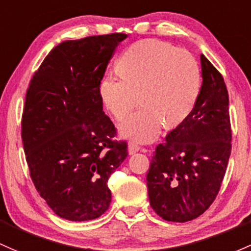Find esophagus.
Masks as SVG:
<instances>
[{
    "instance_id": "1",
    "label": "esophagus",
    "mask_w": 251,
    "mask_h": 251,
    "mask_svg": "<svg viewBox=\"0 0 251 251\" xmlns=\"http://www.w3.org/2000/svg\"><path fill=\"white\" fill-rule=\"evenodd\" d=\"M127 149H128V154L132 155V154H134V152L139 151V150H141V147H139L138 144L134 143V142H128Z\"/></svg>"
}]
</instances>
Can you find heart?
Wrapping results in <instances>:
<instances>
[{
	"label": "heart",
	"instance_id": "obj_1",
	"mask_svg": "<svg viewBox=\"0 0 251 251\" xmlns=\"http://www.w3.org/2000/svg\"><path fill=\"white\" fill-rule=\"evenodd\" d=\"M119 72L108 73L100 84L105 107L123 120L138 102L143 107L120 126L121 133L137 142L157 137L163 124L174 127L194 109L201 88L197 61L185 50L159 39H146L126 49Z\"/></svg>",
	"mask_w": 251,
	"mask_h": 251
}]
</instances>
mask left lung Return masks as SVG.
<instances>
[{
	"label": "left lung",
	"instance_id": "8db88e82",
	"mask_svg": "<svg viewBox=\"0 0 251 251\" xmlns=\"http://www.w3.org/2000/svg\"><path fill=\"white\" fill-rule=\"evenodd\" d=\"M201 67L203 81L194 109L156 147L147 174L150 205L174 223L194 220L210 207L231 154L225 81L203 54Z\"/></svg>",
	"mask_w": 251,
	"mask_h": 251
}]
</instances>
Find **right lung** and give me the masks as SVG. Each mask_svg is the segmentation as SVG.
Returning <instances> with one entry per match:
<instances>
[{
    "label": "right lung",
    "mask_w": 251,
    "mask_h": 251,
    "mask_svg": "<svg viewBox=\"0 0 251 251\" xmlns=\"http://www.w3.org/2000/svg\"><path fill=\"white\" fill-rule=\"evenodd\" d=\"M125 33L66 41L47 55L26 91L21 138L30 176L60 218L86 221L108 209L110 174L127 143L104 114L100 84Z\"/></svg>",
    "instance_id": "obj_1"
}]
</instances>
